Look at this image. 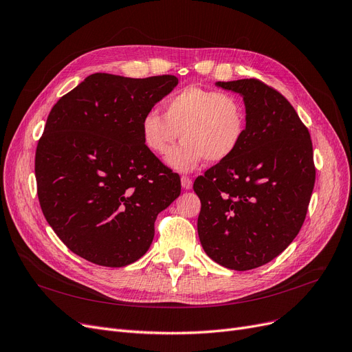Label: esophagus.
<instances>
[{"mask_svg":"<svg viewBox=\"0 0 352 352\" xmlns=\"http://www.w3.org/2000/svg\"><path fill=\"white\" fill-rule=\"evenodd\" d=\"M180 184H182V188H184L185 190H189V189H192V179L190 177H188V176H182V179H180Z\"/></svg>","mask_w":352,"mask_h":352,"instance_id":"1","label":"esophagus"}]
</instances>
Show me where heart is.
Wrapping results in <instances>:
<instances>
[{
    "mask_svg": "<svg viewBox=\"0 0 352 352\" xmlns=\"http://www.w3.org/2000/svg\"><path fill=\"white\" fill-rule=\"evenodd\" d=\"M163 109V116L150 111L143 117V143L151 153L166 156L182 132L186 142L166 159L179 172H190L205 159L225 162L245 135V108L231 94L188 87L167 98Z\"/></svg>",
    "mask_w": 352,
    "mask_h": 352,
    "instance_id": "1",
    "label": "heart"
}]
</instances>
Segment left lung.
Masks as SVG:
<instances>
[{"instance_id":"left-lung-1","label":"left lung","mask_w":352,"mask_h":352,"mask_svg":"<svg viewBox=\"0 0 352 352\" xmlns=\"http://www.w3.org/2000/svg\"><path fill=\"white\" fill-rule=\"evenodd\" d=\"M240 94L247 130L238 150L195 180L206 254L245 272L276 258L302 228L315 185L311 134L286 98L257 79L217 82Z\"/></svg>"}]
</instances>
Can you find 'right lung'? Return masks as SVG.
<instances>
[{"label": "right lung", "mask_w": 352, "mask_h": 352, "mask_svg": "<svg viewBox=\"0 0 352 352\" xmlns=\"http://www.w3.org/2000/svg\"><path fill=\"white\" fill-rule=\"evenodd\" d=\"M179 83L94 74L52 108L36 150L41 210L76 256L105 267L143 257L180 179L144 146L142 120Z\"/></svg>", "instance_id": "obj_1"}]
</instances>
